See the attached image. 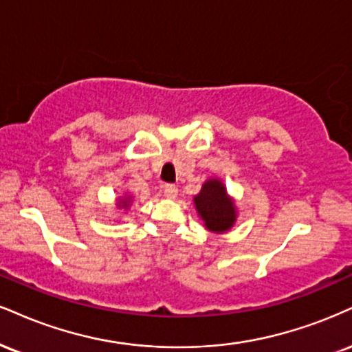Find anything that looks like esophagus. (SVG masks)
<instances>
[{
	"mask_svg": "<svg viewBox=\"0 0 352 352\" xmlns=\"http://www.w3.org/2000/svg\"><path fill=\"white\" fill-rule=\"evenodd\" d=\"M164 195L167 198H170V200H173V198H177V195H179V188H177L175 185H165Z\"/></svg>",
	"mask_w": 352,
	"mask_h": 352,
	"instance_id": "34e87169",
	"label": "esophagus"
}]
</instances>
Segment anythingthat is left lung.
Listing matches in <instances>:
<instances>
[{
	"instance_id": "obj_1",
	"label": "left lung",
	"mask_w": 352,
	"mask_h": 352,
	"mask_svg": "<svg viewBox=\"0 0 352 352\" xmlns=\"http://www.w3.org/2000/svg\"><path fill=\"white\" fill-rule=\"evenodd\" d=\"M193 205L203 226L214 234L228 232L238 219L234 198L218 177H211L201 185L200 192L193 197Z\"/></svg>"
}]
</instances>
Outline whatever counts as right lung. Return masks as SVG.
<instances>
[{
  "label": "right lung",
  "instance_id": "right-lung-1",
  "mask_svg": "<svg viewBox=\"0 0 352 352\" xmlns=\"http://www.w3.org/2000/svg\"><path fill=\"white\" fill-rule=\"evenodd\" d=\"M133 201H134V198H133V195H122V197H120V198H116V203H114V205H116V208L118 210H129V206L133 205Z\"/></svg>",
  "mask_w": 352,
  "mask_h": 352
}]
</instances>
